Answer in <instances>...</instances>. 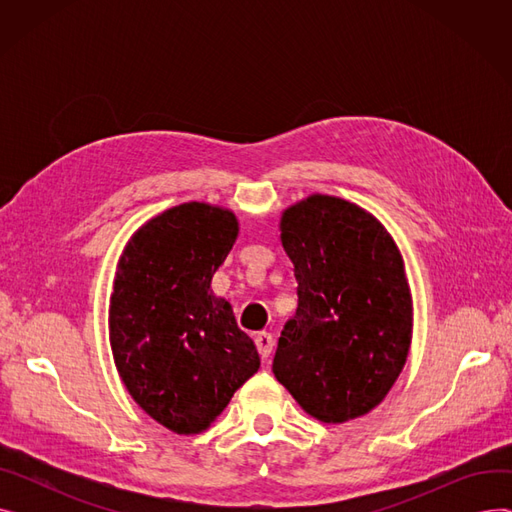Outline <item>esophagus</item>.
<instances>
[{"label":"esophagus","mask_w":512,"mask_h":512,"mask_svg":"<svg viewBox=\"0 0 512 512\" xmlns=\"http://www.w3.org/2000/svg\"><path fill=\"white\" fill-rule=\"evenodd\" d=\"M255 344H257L259 355H261L263 359H267V357L272 355V351H274V336H272L270 332H259V334L255 336Z\"/></svg>","instance_id":"obj_1"}]
</instances>
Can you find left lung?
I'll use <instances>...</instances> for the list:
<instances>
[{"mask_svg":"<svg viewBox=\"0 0 512 512\" xmlns=\"http://www.w3.org/2000/svg\"><path fill=\"white\" fill-rule=\"evenodd\" d=\"M280 240L299 307L278 340L276 380L324 423L367 415L411 348L413 301L396 242L369 211L330 195L290 205Z\"/></svg>","mask_w":512,"mask_h":512,"instance_id":"1","label":"left lung"}]
</instances>
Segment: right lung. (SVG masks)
<instances>
[{
	"mask_svg": "<svg viewBox=\"0 0 512 512\" xmlns=\"http://www.w3.org/2000/svg\"><path fill=\"white\" fill-rule=\"evenodd\" d=\"M238 236L236 215L182 203L132 234L110 299V344L134 402L176 434H199L257 373L255 342L211 278Z\"/></svg>",
	"mask_w": 512,
	"mask_h": 512,
	"instance_id": "obj_1",
	"label": "right lung"
}]
</instances>
